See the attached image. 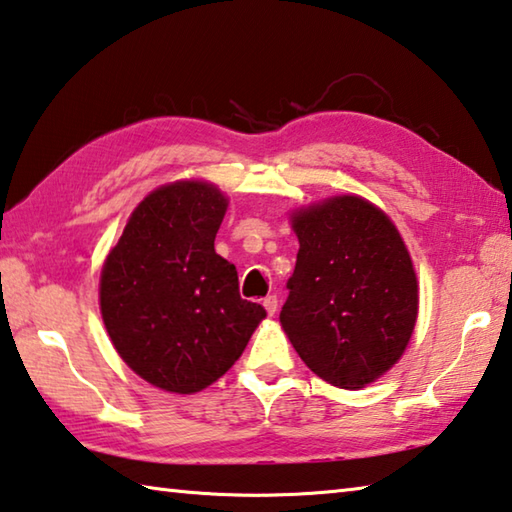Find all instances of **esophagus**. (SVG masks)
I'll list each match as a JSON object with an SVG mask.
<instances>
[{
	"mask_svg": "<svg viewBox=\"0 0 512 512\" xmlns=\"http://www.w3.org/2000/svg\"><path fill=\"white\" fill-rule=\"evenodd\" d=\"M263 306H265V310H267V315H274L276 308H279V299H276L274 294H270V297L263 299Z\"/></svg>",
	"mask_w": 512,
	"mask_h": 512,
	"instance_id": "34e87169",
	"label": "esophagus"
}]
</instances>
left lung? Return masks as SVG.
<instances>
[{"label": "left lung", "instance_id": "8db88e82", "mask_svg": "<svg viewBox=\"0 0 512 512\" xmlns=\"http://www.w3.org/2000/svg\"><path fill=\"white\" fill-rule=\"evenodd\" d=\"M299 238L281 326L312 373L362 389L396 364L418 317V281L396 224L357 195L292 213Z\"/></svg>", "mask_w": 512, "mask_h": 512}]
</instances>
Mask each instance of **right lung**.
<instances>
[{"mask_svg": "<svg viewBox=\"0 0 512 512\" xmlns=\"http://www.w3.org/2000/svg\"><path fill=\"white\" fill-rule=\"evenodd\" d=\"M227 197L209 182L159 186L132 211L101 272L116 353L152 387L195 393L227 373L265 319L215 254Z\"/></svg>", "mask_w": 512, "mask_h": 512, "instance_id": "right-lung-1", "label": "right lung"}]
</instances>
